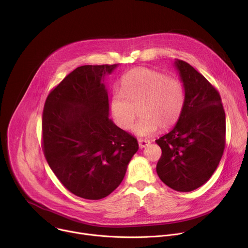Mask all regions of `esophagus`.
<instances>
[{
    "mask_svg": "<svg viewBox=\"0 0 248 248\" xmlns=\"http://www.w3.org/2000/svg\"><path fill=\"white\" fill-rule=\"evenodd\" d=\"M138 143H139V147H140V148H144V147L148 146V145L151 143V141L148 140V139H142V138H140V139H138Z\"/></svg>",
    "mask_w": 248,
    "mask_h": 248,
    "instance_id": "34e87169",
    "label": "esophagus"
}]
</instances>
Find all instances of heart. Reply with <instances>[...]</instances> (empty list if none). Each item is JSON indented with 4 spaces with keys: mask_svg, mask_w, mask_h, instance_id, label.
Segmentation results:
<instances>
[{
    "mask_svg": "<svg viewBox=\"0 0 248 248\" xmlns=\"http://www.w3.org/2000/svg\"><path fill=\"white\" fill-rule=\"evenodd\" d=\"M186 104L183 82L157 70L138 66L121 78L120 91L112 95L110 111L114 122L123 129H130L139 105L141 117L133 126L139 136H151L161 127L168 129L180 120Z\"/></svg>",
    "mask_w": 248,
    "mask_h": 248,
    "instance_id": "obj_1",
    "label": "heart"
}]
</instances>
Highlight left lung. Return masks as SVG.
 <instances>
[{"instance_id": "obj_1", "label": "left lung", "mask_w": 248, "mask_h": 248, "mask_svg": "<svg viewBox=\"0 0 248 248\" xmlns=\"http://www.w3.org/2000/svg\"><path fill=\"white\" fill-rule=\"evenodd\" d=\"M186 91L183 114L169 133L156 140L162 156L156 167L171 189L192 191L216 170L226 145V115L218 90L185 61L176 59Z\"/></svg>"}]
</instances>
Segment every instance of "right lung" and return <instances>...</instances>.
Masks as SVG:
<instances>
[{
	"label": "right lung",
	"instance_id": "obj_1",
	"mask_svg": "<svg viewBox=\"0 0 248 248\" xmlns=\"http://www.w3.org/2000/svg\"><path fill=\"white\" fill-rule=\"evenodd\" d=\"M117 66H78L50 92L44 105L45 158L62 186L84 199L111 194L138 150L137 139L109 119L104 77Z\"/></svg>",
	"mask_w": 248,
	"mask_h": 248
}]
</instances>
